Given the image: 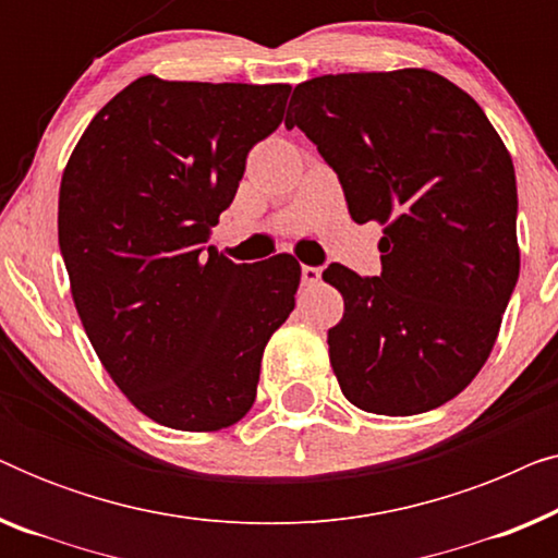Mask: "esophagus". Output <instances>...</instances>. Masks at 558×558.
<instances>
[{
	"label": "esophagus",
	"instance_id": "obj_1",
	"mask_svg": "<svg viewBox=\"0 0 558 558\" xmlns=\"http://www.w3.org/2000/svg\"><path fill=\"white\" fill-rule=\"evenodd\" d=\"M323 279V269L319 266H302V284L304 287H315Z\"/></svg>",
	"mask_w": 558,
	"mask_h": 558
}]
</instances>
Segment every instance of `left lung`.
<instances>
[{
  "label": "left lung",
  "instance_id": "8db88e82",
  "mask_svg": "<svg viewBox=\"0 0 558 558\" xmlns=\"http://www.w3.org/2000/svg\"><path fill=\"white\" fill-rule=\"evenodd\" d=\"M289 109L355 223L384 226L380 277L323 271L345 300L327 332L342 393L384 416L441 407L485 365L521 269L506 144L475 98L424 68L319 75Z\"/></svg>",
  "mask_w": 558,
  "mask_h": 558
}]
</instances>
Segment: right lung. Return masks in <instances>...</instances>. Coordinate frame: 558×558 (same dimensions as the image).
I'll return each mask as SVG.
<instances>
[{"instance_id":"add662e5","label":"right lung","mask_w":558,"mask_h":558,"mask_svg":"<svg viewBox=\"0 0 558 558\" xmlns=\"http://www.w3.org/2000/svg\"><path fill=\"white\" fill-rule=\"evenodd\" d=\"M292 86L142 75L96 113L60 180L78 317L121 393L157 424L218 432L254 407L300 262L233 264L205 243Z\"/></svg>"}]
</instances>
